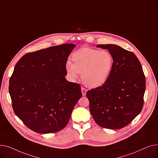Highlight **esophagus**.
<instances>
[{"instance_id": "obj_1", "label": "esophagus", "mask_w": 158, "mask_h": 158, "mask_svg": "<svg viewBox=\"0 0 158 158\" xmlns=\"http://www.w3.org/2000/svg\"><path fill=\"white\" fill-rule=\"evenodd\" d=\"M86 92H87L86 89H85V88H83V87H82V88H81V92H82V95H83V96L86 95Z\"/></svg>"}]
</instances>
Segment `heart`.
<instances>
[{"mask_svg": "<svg viewBox=\"0 0 158 158\" xmlns=\"http://www.w3.org/2000/svg\"><path fill=\"white\" fill-rule=\"evenodd\" d=\"M72 61H67L68 74L76 79L82 73V82L87 86L97 88L104 85L108 79L113 65V57L107 51L82 48L72 54Z\"/></svg>", "mask_w": 158, "mask_h": 158, "instance_id": "b5f03b06", "label": "heart"}]
</instances>
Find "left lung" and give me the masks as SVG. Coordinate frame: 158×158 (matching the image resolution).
<instances>
[{"label": "left lung", "instance_id": "left-lung-1", "mask_svg": "<svg viewBox=\"0 0 158 158\" xmlns=\"http://www.w3.org/2000/svg\"><path fill=\"white\" fill-rule=\"evenodd\" d=\"M97 47L108 50L113 65L105 83L86 93L90 113L98 126L119 129L127 126L142 110L145 76L133 52L113 44Z\"/></svg>", "mask_w": 158, "mask_h": 158}]
</instances>
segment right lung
I'll use <instances>...</instances> for the list:
<instances>
[{
	"label": "right lung",
	"instance_id": "obj_1",
	"mask_svg": "<svg viewBox=\"0 0 158 158\" xmlns=\"http://www.w3.org/2000/svg\"><path fill=\"white\" fill-rule=\"evenodd\" d=\"M75 47L62 44L29 52L15 66L9 85L13 111L38 133L64 129L82 97L80 85L64 77L66 63Z\"/></svg>",
	"mask_w": 158,
	"mask_h": 158
}]
</instances>
